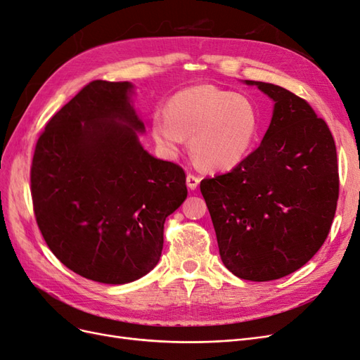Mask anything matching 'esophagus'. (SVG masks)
<instances>
[{"label": "esophagus", "instance_id": "esophagus-1", "mask_svg": "<svg viewBox=\"0 0 360 360\" xmlns=\"http://www.w3.org/2000/svg\"><path fill=\"white\" fill-rule=\"evenodd\" d=\"M186 184H188V188L191 189V191H195L198 188V184H200V177L198 176H195V174H188L186 176Z\"/></svg>", "mask_w": 360, "mask_h": 360}]
</instances>
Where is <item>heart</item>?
Wrapping results in <instances>:
<instances>
[{"instance_id":"heart-1","label":"heart","mask_w":360,"mask_h":360,"mask_svg":"<svg viewBox=\"0 0 360 360\" xmlns=\"http://www.w3.org/2000/svg\"><path fill=\"white\" fill-rule=\"evenodd\" d=\"M259 114L246 96L233 94L212 84L188 86L171 97L167 117H153V135L167 151H177L191 138L193 159L204 169L237 167L252 148Z\"/></svg>"}]
</instances>
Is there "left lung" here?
Segmentation results:
<instances>
[{"mask_svg": "<svg viewBox=\"0 0 360 360\" xmlns=\"http://www.w3.org/2000/svg\"><path fill=\"white\" fill-rule=\"evenodd\" d=\"M246 84L275 102L270 126L257 150L200 189L225 267L264 282L317 254L335 217L340 176L329 126L307 101L275 84Z\"/></svg>", "mask_w": 360, "mask_h": 360, "instance_id": "1", "label": "left lung"}]
</instances>
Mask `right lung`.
Segmentation results:
<instances>
[{
  "instance_id": "add662e5",
  "label": "right lung",
  "mask_w": 360,
  "mask_h": 360,
  "mask_svg": "<svg viewBox=\"0 0 360 360\" xmlns=\"http://www.w3.org/2000/svg\"><path fill=\"white\" fill-rule=\"evenodd\" d=\"M130 82L93 81L37 139L31 197L46 245L86 279L127 284L147 275L163 248V224L188 197L177 163L143 148L144 123Z\"/></svg>"
}]
</instances>
